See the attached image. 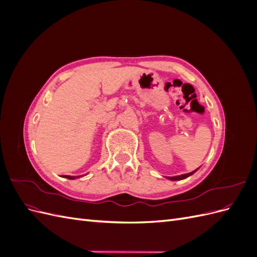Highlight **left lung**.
Wrapping results in <instances>:
<instances>
[{"label": "left lung", "instance_id": "1", "mask_svg": "<svg viewBox=\"0 0 257 257\" xmlns=\"http://www.w3.org/2000/svg\"><path fill=\"white\" fill-rule=\"evenodd\" d=\"M197 170V169H196ZM196 170H194V172H192V173H189V174H184V175H181V176H175V177H167L169 180H173V181H175V180H182V179H185V178H188V177H190L191 175H193L194 173L196 172Z\"/></svg>", "mask_w": 257, "mask_h": 257}]
</instances>
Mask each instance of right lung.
<instances>
[{"label": "right lung", "instance_id": "right-lung-1", "mask_svg": "<svg viewBox=\"0 0 257 257\" xmlns=\"http://www.w3.org/2000/svg\"><path fill=\"white\" fill-rule=\"evenodd\" d=\"M65 178H67V179H75L76 177H73V176H64Z\"/></svg>", "mask_w": 257, "mask_h": 257}]
</instances>
